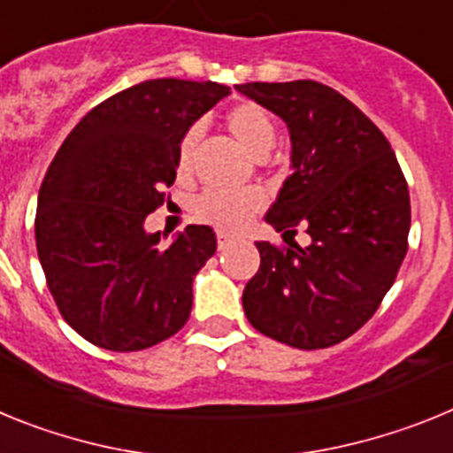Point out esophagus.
I'll list each match as a JSON object with an SVG mask.
<instances>
[{
  "mask_svg": "<svg viewBox=\"0 0 453 453\" xmlns=\"http://www.w3.org/2000/svg\"><path fill=\"white\" fill-rule=\"evenodd\" d=\"M231 235L224 234V231H218V250H226V247L231 245Z\"/></svg>",
  "mask_w": 453,
  "mask_h": 453,
  "instance_id": "esophagus-1",
  "label": "esophagus"
}]
</instances>
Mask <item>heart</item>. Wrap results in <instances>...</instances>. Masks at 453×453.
Returning <instances> with one entry per match:
<instances>
[{
  "mask_svg": "<svg viewBox=\"0 0 453 453\" xmlns=\"http://www.w3.org/2000/svg\"><path fill=\"white\" fill-rule=\"evenodd\" d=\"M226 129L231 131L240 145L245 147L251 156L261 158L270 154L276 140V127L267 108L256 102H240L226 111ZM199 129L192 127L183 134L177 150V174L188 177L192 167V156L197 147ZM263 206V195L256 190L229 192V190H206L195 202V213L203 222L219 226V229H242L254 213Z\"/></svg>",
  "mask_w": 453,
  "mask_h": 453,
  "instance_id": "1",
  "label": "heart"
}]
</instances>
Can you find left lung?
<instances>
[{"mask_svg":"<svg viewBox=\"0 0 453 453\" xmlns=\"http://www.w3.org/2000/svg\"><path fill=\"white\" fill-rule=\"evenodd\" d=\"M286 122L290 177L265 215L306 247L256 242L242 292L256 331L297 349L338 345L376 313L408 250L411 197L397 156L363 111L318 81L235 86Z\"/></svg>","mask_w":453,"mask_h":453,"instance_id":"left-lung-1","label":"left lung"}]
</instances>
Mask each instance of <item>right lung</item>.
Listing matches in <instances>:
<instances>
[{"label": "right lung", "mask_w": 453, "mask_h": 453, "mask_svg": "<svg viewBox=\"0 0 453 453\" xmlns=\"http://www.w3.org/2000/svg\"><path fill=\"white\" fill-rule=\"evenodd\" d=\"M229 86L156 79L118 92L72 129L38 192L35 247L63 319L92 345L140 351L177 334L192 281L218 250L190 224L161 245L147 215L177 179L183 134Z\"/></svg>", "instance_id": "obj_1"}]
</instances>
